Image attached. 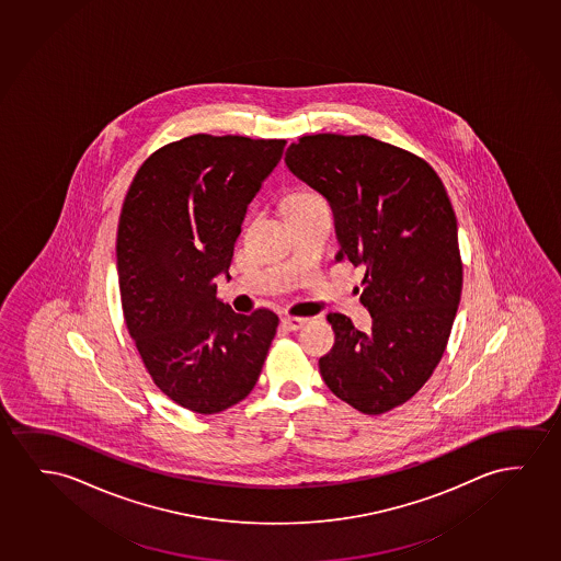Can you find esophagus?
Masks as SVG:
<instances>
[{
    "label": "esophagus",
    "mask_w": 561,
    "mask_h": 561,
    "mask_svg": "<svg viewBox=\"0 0 561 561\" xmlns=\"http://www.w3.org/2000/svg\"><path fill=\"white\" fill-rule=\"evenodd\" d=\"M308 324L306 317H285L283 319V329L286 331H300L301 327Z\"/></svg>",
    "instance_id": "esophagus-1"
}]
</instances>
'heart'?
Listing matches in <instances>:
<instances>
[{
	"label": "heart",
	"mask_w": 561,
	"mask_h": 561,
	"mask_svg": "<svg viewBox=\"0 0 561 561\" xmlns=\"http://www.w3.org/2000/svg\"><path fill=\"white\" fill-rule=\"evenodd\" d=\"M324 206L323 197L317 196L316 192H296L293 196L286 197L285 207L288 209H304V207Z\"/></svg>",
	"instance_id": "obj_1"
}]
</instances>
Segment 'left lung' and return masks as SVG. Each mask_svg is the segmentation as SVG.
<instances>
[{"label":"left lung","instance_id":"1","mask_svg":"<svg viewBox=\"0 0 561 561\" xmlns=\"http://www.w3.org/2000/svg\"><path fill=\"white\" fill-rule=\"evenodd\" d=\"M285 161L329 199L336 260L365 268L371 331L329 313L336 339L321 377L354 410L387 413L431 379L458 311L463 263L448 192L425 159L371 136H301Z\"/></svg>","mask_w":561,"mask_h":561}]
</instances>
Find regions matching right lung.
<instances>
[{
    "mask_svg": "<svg viewBox=\"0 0 561 561\" xmlns=\"http://www.w3.org/2000/svg\"><path fill=\"white\" fill-rule=\"evenodd\" d=\"M286 140L192 135L153 151L130 182L117 229L128 334L156 387L211 415L260 379L278 317L234 313L217 298L245 209Z\"/></svg>",
    "mask_w": 561,
    "mask_h": 561,
    "instance_id": "add662e5",
    "label": "right lung"
}]
</instances>
